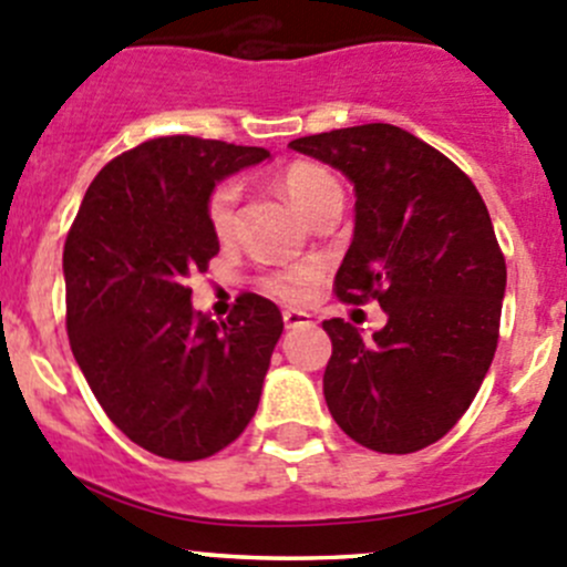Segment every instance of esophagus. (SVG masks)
<instances>
[{
	"mask_svg": "<svg viewBox=\"0 0 567 567\" xmlns=\"http://www.w3.org/2000/svg\"><path fill=\"white\" fill-rule=\"evenodd\" d=\"M282 320L288 329H299V326H310L312 323V316L305 310H285L282 312Z\"/></svg>",
	"mask_w": 567,
	"mask_h": 567,
	"instance_id": "esophagus-1",
	"label": "esophagus"
}]
</instances>
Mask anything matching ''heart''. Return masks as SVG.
I'll return each mask as SVG.
<instances>
[{"instance_id":"obj_1","label":"heart","mask_w":567,"mask_h":567,"mask_svg":"<svg viewBox=\"0 0 567 567\" xmlns=\"http://www.w3.org/2000/svg\"><path fill=\"white\" fill-rule=\"evenodd\" d=\"M279 192L285 194L290 205L299 210L301 216L310 219L318 208H323L329 199L340 197V183L334 181V175L329 169L318 167V164H290L282 175H279ZM236 205H238V183L225 181L210 192L208 205V225L210 230L219 238H227L233 230V221H236ZM316 279V268L312 266H285L277 268L266 277V290L268 293L279 296L285 301H299L307 293V285Z\"/></svg>"}]
</instances>
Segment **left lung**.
<instances>
[{
    "label": "left lung",
    "mask_w": 567,
    "mask_h": 567,
    "mask_svg": "<svg viewBox=\"0 0 567 567\" xmlns=\"http://www.w3.org/2000/svg\"><path fill=\"white\" fill-rule=\"evenodd\" d=\"M290 147L353 183L337 296L379 299L386 312L373 337L323 320L326 405L362 447L416 453L461 420L494 359L507 268L488 208L447 156L398 125L337 128Z\"/></svg>",
    "instance_id": "left-lung-1"
}]
</instances>
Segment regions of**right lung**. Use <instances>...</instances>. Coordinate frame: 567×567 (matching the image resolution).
Listing matches in <instances>:
<instances>
[{
	"label": "right lung",
	"instance_id": "obj_1",
	"mask_svg": "<svg viewBox=\"0 0 567 567\" xmlns=\"http://www.w3.org/2000/svg\"><path fill=\"white\" fill-rule=\"evenodd\" d=\"M266 147L158 136L90 183L62 251L68 337L109 420L169 461L236 442L255 416L282 312L244 293L227 320L192 307L186 279L219 251L210 192Z\"/></svg>",
	"mask_w": 567,
	"mask_h": 567
}]
</instances>
